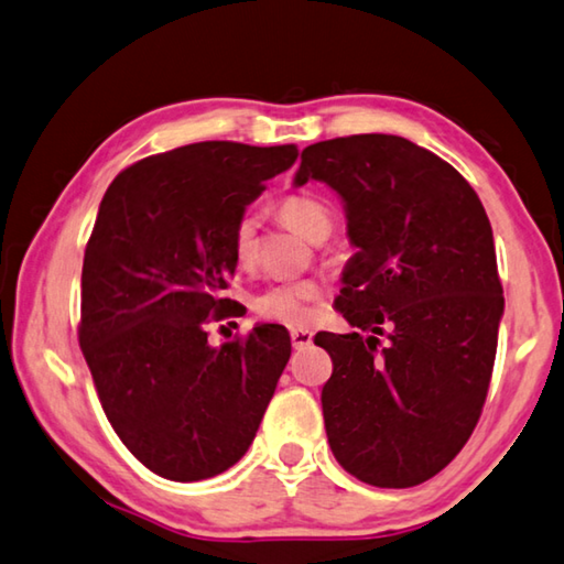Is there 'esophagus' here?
I'll list each match as a JSON object with an SVG mask.
<instances>
[{"label":"esophagus","instance_id":"34e87169","mask_svg":"<svg viewBox=\"0 0 564 564\" xmlns=\"http://www.w3.org/2000/svg\"><path fill=\"white\" fill-rule=\"evenodd\" d=\"M290 336H292V346H294L296 350H302V348L310 346L312 338H314V334L310 332V328H292Z\"/></svg>","mask_w":564,"mask_h":564}]
</instances>
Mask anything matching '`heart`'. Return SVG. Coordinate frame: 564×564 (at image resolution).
<instances>
[{
	"instance_id": "heart-1",
	"label": "heart",
	"mask_w": 564,
	"mask_h": 564,
	"mask_svg": "<svg viewBox=\"0 0 564 564\" xmlns=\"http://www.w3.org/2000/svg\"><path fill=\"white\" fill-rule=\"evenodd\" d=\"M278 214L286 226L312 242H322L334 228L332 206L312 194H290L280 198ZM258 226L260 220L254 214H242L232 226L230 248L232 258L240 264H252L258 258ZM318 294H322V284L314 280L274 282L254 296V312L272 322L300 326L310 322L312 304L318 300Z\"/></svg>"
}]
</instances>
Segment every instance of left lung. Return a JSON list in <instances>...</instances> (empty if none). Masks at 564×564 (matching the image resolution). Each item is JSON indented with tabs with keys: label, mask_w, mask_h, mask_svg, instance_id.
I'll return each instance as SVG.
<instances>
[{
	"label": "left lung",
	"mask_w": 564,
	"mask_h": 564,
	"mask_svg": "<svg viewBox=\"0 0 564 564\" xmlns=\"http://www.w3.org/2000/svg\"><path fill=\"white\" fill-rule=\"evenodd\" d=\"M310 178L341 196L358 250L336 296L356 332L314 338L334 360L328 444L360 481L417 486L462 452L491 382L503 316L491 223L469 182L405 137L310 144L294 186Z\"/></svg>",
	"instance_id": "obj_1"
}]
</instances>
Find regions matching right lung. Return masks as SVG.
Listing matches in <instances>:
<instances>
[{
    "instance_id": "right-lung-1",
    "label": "right lung",
    "mask_w": 564,
    "mask_h": 564,
    "mask_svg": "<svg viewBox=\"0 0 564 564\" xmlns=\"http://www.w3.org/2000/svg\"><path fill=\"white\" fill-rule=\"evenodd\" d=\"M294 144L196 142L115 176L85 248L78 341L122 444L169 481L230 469L290 360L280 324L210 346L236 272L230 232Z\"/></svg>"
}]
</instances>
